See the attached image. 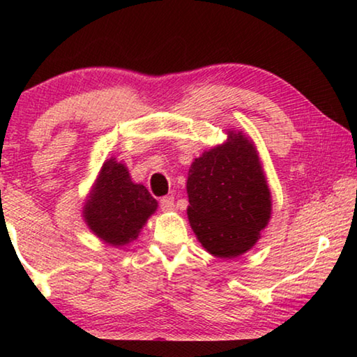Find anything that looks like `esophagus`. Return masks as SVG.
<instances>
[{"label":"esophagus","instance_id":"esophagus-1","mask_svg":"<svg viewBox=\"0 0 357 357\" xmlns=\"http://www.w3.org/2000/svg\"><path fill=\"white\" fill-rule=\"evenodd\" d=\"M160 208H162V211H173L174 209V198L173 197L160 198Z\"/></svg>","mask_w":357,"mask_h":357}]
</instances>
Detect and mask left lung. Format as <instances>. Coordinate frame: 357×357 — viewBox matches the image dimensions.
Here are the masks:
<instances>
[{
    "instance_id": "1",
    "label": "left lung",
    "mask_w": 357,
    "mask_h": 357,
    "mask_svg": "<svg viewBox=\"0 0 357 357\" xmlns=\"http://www.w3.org/2000/svg\"><path fill=\"white\" fill-rule=\"evenodd\" d=\"M187 215L209 253L238 257L250 249L268 225L271 192L253 143L241 134L204 153L190 165Z\"/></svg>"
}]
</instances>
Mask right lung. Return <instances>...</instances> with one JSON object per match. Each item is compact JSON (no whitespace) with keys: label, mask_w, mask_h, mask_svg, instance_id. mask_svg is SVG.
<instances>
[{"label":"right lung","mask_w":357,"mask_h":357,"mask_svg":"<svg viewBox=\"0 0 357 357\" xmlns=\"http://www.w3.org/2000/svg\"><path fill=\"white\" fill-rule=\"evenodd\" d=\"M155 208L157 202L146 187L132 183L128 168L110 159L102 167L83 214L100 239L124 245L138 236Z\"/></svg>","instance_id":"add662e5"}]
</instances>
